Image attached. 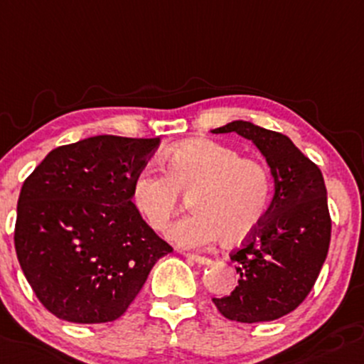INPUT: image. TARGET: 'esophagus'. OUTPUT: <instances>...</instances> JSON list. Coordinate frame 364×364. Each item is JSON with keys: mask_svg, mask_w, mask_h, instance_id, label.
I'll return each instance as SVG.
<instances>
[{"mask_svg": "<svg viewBox=\"0 0 364 364\" xmlns=\"http://www.w3.org/2000/svg\"><path fill=\"white\" fill-rule=\"evenodd\" d=\"M186 258L188 259H192V262H195V263H198V265H209V263L213 262L211 258H208V256H200V255H186Z\"/></svg>", "mask_w": 364, "mask_h": 364, "instance_id": "34e87169", "label": "esophagus"}]
</instances>
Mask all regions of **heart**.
<instances>
[{
  "label": "heart",
  "instance_id": "heart-1",
  "mask_svg": "<svg viewBox=\"0 0 364 364\" xmlns=\"http://www.w3.org/2000/svg\"><path fill=\"white\" fill-rule=\"evenodd\" d=\"M164 171L139 172L132 181V202L153 230L166 233L183 197H192L195 213L171 230V239L183 247L209 246L220 237L239 242L259 227L269 211V169L216 141L178 144L167 151Z\"/></svg>",
  "mask_w": 364,
  "mask_h": 364
}]
</instances>
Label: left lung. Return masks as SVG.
Here are the masks:
<instances>
[{"mask_svg": "<svg viewBox=\"0 0 364 364\" xmlns=\"http://www.w3.org/2000/svg\"><path fill=\"white\" fill-rule=\"evenodd\" d=\"M213 132H235L250 139L265 156L274 178V198L267 216L247 242L230 255L239 265V284L228 296L213 301L230 321L279 319L307 298L326 259L331 218L323 174L281 132L244 120Z\"/></svg>", "mask_w": 364, "mask_h": 364, "instance_id": "1", "label": "left lung"}]
</instances>
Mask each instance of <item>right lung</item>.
I'll return each instance as SVG.
<instances>
[{
	"mask_svg": "<svg viewBox=\"0 0 364 364\" xmlns=\"http://www.w3.org/2000/svg\"><path fill=\"white\" fill-rule=\"evenodd\" d=\"M160 139L94 136L52 150L22 185L15 251L38 300L78 324L118 319L172 247L132 202Z\"/></svg>",
	"mask_w": 364,
	"mask_h": 364,
	"instance_id": "1",
	"label": "right lung"
}]
</instances>
